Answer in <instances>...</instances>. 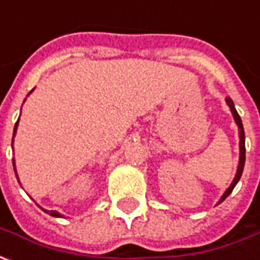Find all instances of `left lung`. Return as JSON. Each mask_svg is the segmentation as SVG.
Segmentation results:
<instances>
[{
  "instance_id": "obj_1",
  "label": "left lung",
  "mask_w": 260,
  "mask_h": 260,
  "mask_svg": "<svg viewBox=\"0 0 260 260\" xmlns=\"http://www.w3.org/2000/svg\"><path fill=\"white\" fill-rule=\"evenodd\" d=\"M226 103H228V106L230 108V112H232V115H233V119H235L237 128H239V164H237V171H236V175H235V178H233V181H232V184L229 185L228 190L223 192V196L220 197V200L217 202V204H220L221 202H224V200H226V197H228L230 192L233 191V188H235V187H236V184L239 183V180H240V177H242V173H243L245 157H246V148H245V131H243L242 119H240V116H239V113H237L236 108H235V103H233V101H232L230 98H226Z\"/></svg>"
}]
</instances>
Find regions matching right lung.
<instances>
[{"instance_id": "right-lung-1", "label": "right lung", "mask_w": 260, "mask_h": 260, "mask_svg": "<svg viewBox=\"0 0 260 260\" xmlns=\"http://www.w3.org/2000/svg\"><path fill=\"white\" fill-rule=\"evenodd\" d=\"M32 90H34V89H32ZM32 90H31V92H32ZM31 92H30V93H31ZM30 93H28V94H30ZM28 94H27V96H28ZM24 102H25V99H24ZM18 119H20V118H18ZM17 126H18V121H17L15 126H14L13 142H11V147H14V137H15V134H17ZM13 167H14V173H15V177H17V180H18V183H20V178H18L17 170H15V159H14V158H13ZM39 207H40V206H39ZM41 209H43V207H41ZM43 210H44V209H43ZM44 211H46V213H49L50 216H53V217H64L63 214H60V213H58V211H56V210H44Z\"/></svg>"}]
</instances>
